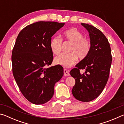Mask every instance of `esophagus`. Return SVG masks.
<instances>
[{"label": "esophagus", "mask_w": 124, "mask_h": 124, "mask_svg": "<svg viewBox=\"0 0 124 124\" xmlns=\"http://www.w3.org/2000/svg\"><path fill=\"white\" fill-rule=\"evenodd\" d=\"M70 75V74L68 70H64V75L65 77L69 76Z\"/></svg>", "instance_id": "obj_1"}]
</instances>
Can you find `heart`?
Here are the masks:
<instances>
[{
  "label": "heart",
  "instance_id": "heart-1",
  "mask_svg": "<svg viewBox=\"0 0 124 124\" xmlns=\"http://www.w3.org/2000/svg\"><path fill=\"white\" fill-rule=\"evenodd\" d=\"M63 36L67 41L72 43L70 53H62L54 58L56 64L64 67H70L76 63L78 57L84 59L89 54L91 49V43L89 39L84 38L83 33L75 28L67 29ZM62 40L58 37H54L50 43V47L54 54H58L62 50Z\"/></svg>",
  "mask_w": 124,
  "mask_h": 124
}]
</instances>
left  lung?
<instances>
[{
	"instance_id": "obj_1",
	"label": "left lung",
	"mask_w": 124,
	"mask_h": 124,
	"mask_svg": "<svg viewBox=\"0 0 124 124\" xmlns=\"http://www.w3.org/2000/svg\"><path fill=\"white\" fill-rule=\"evenodd\" d=\"M89 33L91 49L89 54L70 72L75 80L72 94L77 100L90 102L99 96L108 80L112 56L108 39L101 31L93 26L81 23ZM85 73L80 74L79 70Z\"/></svg>"
}]
</instances>
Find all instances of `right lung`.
<instances>
[{
  "instance_id": "1",
  "label": "right lung",
  "mask_w": 124,
  "mask_h": 124,
  "mask_svg": "<svg viewBox=\"0 0 124 124\" xmlns=\"http://www.w3.org/2000/svg\"><path fill=\"white\" fill-rule=\"evenodd\" d=\"M64 23L39 21L18 34L12 52V73L21 93L29 102L43 104L51 99L54 86L63 75L60 65L46 68L53 61L51 37Z\"/></svg>"
}]
</instances>
